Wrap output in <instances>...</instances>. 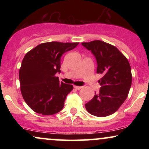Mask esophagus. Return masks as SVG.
Returning <instances> with one entry per match:
<instances>
[{"label":"esophagus","mask_w":149,"mask_h":149,"mask_svg":"<svg viewBox=\"0 0 149 149\" xmlns=\"http://www.w3.org/2000/svg\"><path fill=\"white\" fill-rule=\"evenodd\" d=\"M73 88H74L77 90H80V89L82 88V87L81 86H76V85H74V86H73Z\"/></svg>","instance_id":"obj_1"}]
</instances>
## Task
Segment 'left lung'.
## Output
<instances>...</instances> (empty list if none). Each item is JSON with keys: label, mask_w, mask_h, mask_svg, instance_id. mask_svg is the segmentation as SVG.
<instances>
[{"label": "left lung", "mask_w": 149, "mask_h": 149, "mask_svg": "<svg viewBox=\"0 0 149 149\" xmlns=\"http://www.w3.org/2000/svg\"><path fill=\"white\" fill-rule=\"evenodd\" d=\"M81 44L95 56L97 73L102 75L99 80L100 91L95 92L85 108L93 116H108L115 113L127 98L132 79L130 65L115 46L98 40Z\"/></svg>", "instance_id": "obj_1"}]
</instances>
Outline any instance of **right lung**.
<instances>
[{"instance_id":"add662e5","label":"right lung","mask_w":149,"mask_h":149,"mask_svg":"<svg viewBox=\"0 0 149 149\" xmlns=\"http://www.w3.org/2000/svg\"><path fill=\"white\" fill-rule=\"evenodd\" d=\"M78 42H49L40 44L26 54L19 72L21 92L32 110L53 115L64 106L73 85L59 82L61 55L74 49Z\"/></svg>"}]
</instances>
